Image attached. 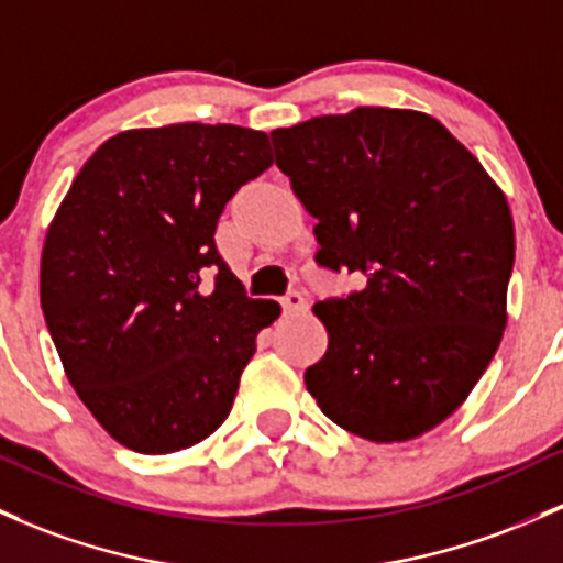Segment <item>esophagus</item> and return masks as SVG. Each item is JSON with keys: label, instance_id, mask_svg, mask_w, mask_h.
<instances>
[{"label": "esophagus", "instance_id": "1", "mask_svg": "<svg viewBox=\"0 0 563 563\" xmlns=\"http://www.w3.org/2000/svg\"><path fill=\"white\" fill-rule=\"evenodd\" d=\"M282 311L284 313H298L306 311V298L300 292H287L282 298Z\"/></svg>", "mask_w": 563, "mask_h": 563}]
</instances>
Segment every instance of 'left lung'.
<instances>
[{"label": "left lung", "mask_w": 563, "mask_h": 563, "mask_svg": "<svg viewBox=\"0 0 563 563\" xmlns=\"http://www.w3.org/2000/svg\"><path fill=\"white\" fill-rule=\"evenodd\" d=\"M271 136L317 220V263L367 279L313 306L328 352L308 395L371 443L421 438L467 400L507 328V196L427 112L356 107Z\"/></svg>", "instance_id": "1"}]
</instances>
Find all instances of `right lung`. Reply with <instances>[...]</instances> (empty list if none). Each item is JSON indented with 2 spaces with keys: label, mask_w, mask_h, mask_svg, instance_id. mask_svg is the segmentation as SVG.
<instances>
[{
  "label": "right lung",
  "mask_w": 563,
  "mask_h": 563,
  "mask_svg": "<svg viewBox=\"0 0 563 563\" xmlns=\"http://www.w3.org/2000/svg\"><path fill=\"white\" fill-rule=\"evenodd\" d=\"M271 163L268 134L241 125L120 131L47 225V330L77 397L125 449L185 451L231 413L257 332L282 308L246 298L214 231L233 192Z\"/></svg>",
  "instance_id": "right-lung-1"
}]
</instances>
